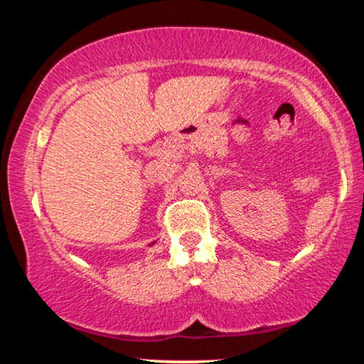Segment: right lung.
<instances>
[{
	"instance_id": "obj_1",
	"label": "right lung",
	"mask_w": 364,
	"mask_h": 364,
	"mask_svg": "<svg viewBox=\"0 0 364 364\" xmlns=\"http://www.w3.org/2000/svg\"><path fill=\"white\" fill-rule=\"evenodd\" d=\"M152 244H154V242H152ZM152 244H151V245H152Z\"/></svg>"
}]
</instances>
